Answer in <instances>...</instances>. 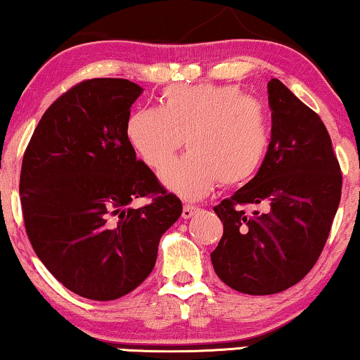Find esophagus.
<instances>
[{"label": "esophagus", "instance_id": "34e87169", "mask_svg": "<svg viewBox=\"0 0 360 360\" xmlns=\"http://www.w3.org/2000/svg\"><path fill=\"white\" fill-rule=\"evenodd\" d=\"M198 213V208L196 206H191V205H185L184 206V211H181V218L184 219H190L191 216Z\"/></svg>", "mask_w": 360, "mask_h": 360}]
</instances>
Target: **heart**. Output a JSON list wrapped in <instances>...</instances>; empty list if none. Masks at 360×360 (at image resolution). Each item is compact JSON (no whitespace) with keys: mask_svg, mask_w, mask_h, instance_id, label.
I'll return each mask as SVG.
<instances>
[{"mask_svg":"<svg viewBox=\"0 0 360 360\" xmlns=\"http://www.w3.org/2000/svg\"><path fill=\"white\" fill-rule=\"evenodd\" d=\"M134 150L154 169L175 152H190L160 172L167 188L185 200H200L221 181L245 184L257 174L270 146L265 106L233 85H172L160 108H137L126 122Z\"/></svg>","mask_w":360,"mask_h":360,"instance_id":"b5f03b06","label":"heart"}]
</instances>
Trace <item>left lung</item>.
I'll return each instance as SVG.
<instances>
[{
    "label": "left lung",
    "instance_id": "8db88e82",
    "mask_svg": "<svg viewBox=\"0 0 360 360\" xmlns=\"http://www.w3.org/2000/svg\"><path fill=\"white\" fill-rule=\"evenodd\" d=\"M272 136L250 181L214 206L224 226L211 252L214 272L248 295H272L298 283L321 254L341 200L342 175L331 137L316 112L282 82L267 85ZM238 204H264L248 217Z\"/></svg>",
    "mask_w": 360,
    "mask_h": 360
}]
</instances>
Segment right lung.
<instances>
[{
    "label": "right lung",
    "instance_id": "obj_1",
    "mask_svg": "<svg viewBox=\"0 0 360 360\" xmlns=\"http://www.w3.org/2000/svg\"><path fill=\"white\" fill-rule=\"evenodd\" d=\"M144 91L124 78H93L44 112L22 159L24 224L34 252L70 292L110 302L139 287L154 269L162 234L180 218L126 136L131 106ZM160 196L139 210L132 199Z\"/></svg>",
    "mask_w": 360,
    "mask_h": 360
}]
</instances>
